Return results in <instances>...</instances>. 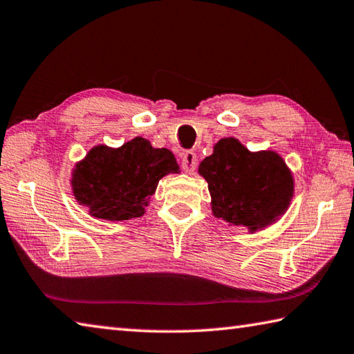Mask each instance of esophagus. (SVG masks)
<instances>
[{
	"mask_svg": "<svg viewBox=\"0 0 354 354\" xmlns=\"http://www.w3.org/2000/svg\"><path fill=\"white\" fill-rule=\"evenodd\" d=\"M181 164L184 167V170H187V171L195 170V167H196V153L192 151V150L184 151L183 153V158H181Z\"/></svg>",
	"mask_w": 354,
	"mask_h": 354,
	"instance_id": "esophagus-1",
	"label": "esophagus"
}]
</instances>
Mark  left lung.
<instances>
[{"instance_id": "8db88e82", "label": "left lung", "mask_w": 354, "mask_h": 354, "mask_svg": "<svg viewBox=\"0 0 354 354\" xmlns=\"http://www.w3.org/2000/svg\"><path fill=\"white\" fill-rule=\"evenodd\" d=\"M198 171L209 184L212 214L249 232L277 221L292 199L294 179L280 155L252 153L235 138L218 140Z\"/></svg>"}]
</instances>
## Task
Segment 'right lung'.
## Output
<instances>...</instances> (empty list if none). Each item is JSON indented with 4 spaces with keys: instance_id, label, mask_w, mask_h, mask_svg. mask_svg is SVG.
<instances>
[{
    "instance_id": "add662e5",
    "label": "right lung",
    "mask_w": 354,
    "mask_h": 354,
    "mask_svg": "<svg viewBox=\"0 0 354 354\" xmlns=\"http://www.w3.org/2000/svg\"><path fill=\"white\" fill-rule=\"evenodd\" d=\"M179 165L167 149H153L149 140L134 138L119 149L97 145L73 170V194L89 215L122 221L145 214L159 179L178 173Z\"/></svg>"
}]
</instances>
